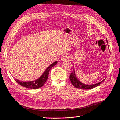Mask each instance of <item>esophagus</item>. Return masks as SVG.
Segmentation results:
<instances>
[{"label": "esophagus", "mask_w": 120, "mask_h": 120, "mask_svg": "<svg viewBox=\"0 0 120 120\" xmlns=\"http://www.w3.org/2000/svg\"><path fill=\"white\" fill-rule=\"evenodd\" d=\"M69 58V56L68 55H64L63 56H62L61 58V60L63 61H64L68 60Z\"/></svg>", "instance_id": "34e87169"}]
</instances>
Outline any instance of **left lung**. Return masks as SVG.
Returning <instances> with one entry per match:
<instances>
[{"instance_id": "1", "label": "left lung", "mask_w": 120, "mask_h": 120, "mask_svg": "<svg viewBox=\"0 0 120 120\" xmlns=\"http://www.w3.org/2000/svg\"><path fill=\"white\" fill-rule=\"evenodd\" d=\"M106 42L108 43V41L106 39ZM69 79L71 81V82L72 84V85L74 86V87L76 88L80 89H85V90H88V89H92L95 87H97V86H99L100 84H101L103 81H104L105 79H103L101 82H100L98 83L95 84H92V85H87V84H85L78 80V79L77 78L76 74H75V71L74 69L73 68V71L72 72V73L70 74L69 76Z\"/></svg>"}]
</instances>
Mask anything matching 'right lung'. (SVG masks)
<instances>
[{
  "mask_svg": "<svg viewBox=\"0 0 120 120\" xmlns=\"http://www.w3.org/2000/svg\"><path fill=\"white\" fill-rule=\"evenodd\" d=\"M57 61H56L54 63L51 64L49 65L48 68L46 69L41 76L39 78H38L35 80L31 81H27V82H24V81H22L15 78V81L16 82L20 85L23 86V87L29 88V89H37L42 87L44 85L45 83L46 82V81L48 77V74L50 70L56 64Z\"/></svg>",
  "mask_w": 120,
  "mask_h": 120,
  "instance_id": "right-lung-1",
  "label": "right lung"
}]
</instances>
